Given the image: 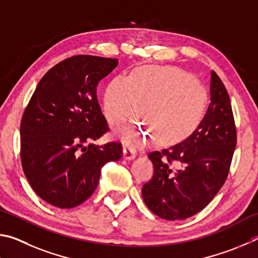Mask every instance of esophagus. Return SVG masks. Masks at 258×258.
<instances>
[{
    "mask_svg": "<svg viewBox=\"0 0 258 258\" xmlns=\"http://www.w3.org/2000/svg\"><path fill=\"white\" fill-rule=\"evenodd\" d=\"M137 153L132 147H124L123 148V157L125 160H134L136 157Z\"/></svg>",
    "mask_w": 258,
    "mask_h": 258,
    "instance_id": "esophagus-1",
    "label": "esophagus"
}]
</instances>
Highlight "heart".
<instances>
[{
    "label": "heart",
    "instance_id": "heart-1",
    "mask_svg": "<svg viewBox=\"0 0 258 258\" xmlns=\"http://www.w3.org/2000/svg\"><path fill=\"white\" fill-rule=\"evenodd\" d=\"M209 95L200 80L179 68L144 66L129 76H116L103 90L102 107L108 124L129 122L116 132L125 145L142 147L153 137L166 145L188 138L204 119Z\"/></svg>",
    "mask_w": 258,
    "mask_h": 258
}]
</instances>
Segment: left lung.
Instances as JSON below:
<instances>
[{
    "label": "left lung",
    "instance_id": "left-lung-1",
    "mask_svg": "<svg viewBox=\"0 0 258 258\" xmlns=\"http://www.w3.org/2000/svg\"><path fill=\"white\" fill-rule=\"evenodd\" d=\"M236 144L229 94L212 71L211 103L195 133L148 154L154 175L142 189L148 209L169 221L188 219L205 209L228 178Z\"/></svg>",
    "mask_w": 258,
    "mask_h": 258
}]
</instances>
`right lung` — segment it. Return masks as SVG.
I'll return each instance as SVG.
<instances>
[{
    "mask_svg": "<svg viewBox=\"0 0 258 258\" xmlns=\"http://www.w3.org/2000/svg\"><path fill=\"white\" fill-rule=\"evenodd\" d=\"M116 66V58H66L40 79L22 115L25 175L43 201L58 209L84 203L96 189L103 166L121 159L120 143L92 144L108 132L97 85Z\"/></svg>",
    "mask_w": 258,
    "mask_h": 258,
    "instance_id": "add662e5",
    "label": "right lung"
}]
</instances>
